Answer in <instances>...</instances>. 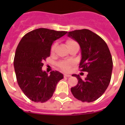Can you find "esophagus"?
Listing matches in <instances>:
<instances>
[{
    "mask_svg": "<svg viewBox=\"0 0 125 125\" xmlns=\"http://www.w3.org/2000/svg\"><path fill=\"white\" fill-rule=\"evenodd\" d=\"M71 75L70 74H64V77H67V78H69V77H71Z\"/></svg>",
    "mask_w": 125,
    "mask_h": 125,
    "instance_id": "1",
    "label": "esophagus"
}]
</instances>
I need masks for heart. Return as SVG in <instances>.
I'll return each instance as SVG.
<instances>
[{
  "label": "heart",
  "mask_w": 125,
  "mask_h": 125,
  "mask_svg": "<svg viewBox=\"0 0 125 125\" xmlns=\"http://www.w3.org/2000/svg\"><path fill=\"white\" fill-rule=\"evenodd\" d=\"M75 43L76 42L74 41L68 40L66 41V45H67V47H68V46H71L72 44H75ZM56 45H57V44L55 43V44H54L52 45V46L51 47L52 52L54 51L55 49H56ZM73 64V63L72 62H71V61H61L59 63V67L62 69V70H63L64 71H68L70 69L71 66H72Z\"/></svg>",
  "instance_id": "1"
}]
</instances>
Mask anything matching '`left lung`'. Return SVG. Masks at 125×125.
<instances>
[{"instance_id": "1", "label": "left lung", "mask_w": 125, "mask_h": 125, "mask_svg": "<svg viewBox=\"0 0 125 125\" xmlns=\"http://www.w3.org/2000/svg\"><path fill=\"white\" fill-rule=\"evenodd\" d=\"M68 37L78 42L81 51L79 68L88 72L83 80L79 75L78 83L71 89L74 96L83 102H93L102 96L110 83L113 60L106 43L101 37L88 29L75 30L68 33Z\"/></svg>"}]
</instances>
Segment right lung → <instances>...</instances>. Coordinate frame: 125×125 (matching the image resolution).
<instances>
[{
	"label": "right lung",
	"instance_id": "1",
	"mask_svg": "<svg viewBox=\"0 0 125 125\" xmlns=\"http://www.w3.org/2000/svg\"><path fill=\"white\" fill-rule=\"evenodd\" d=\"M68 32L45 28L33 30L22 38L15 51L14 66L20 88L29 99L44 103L53 95L63 74L53 71L50 75L42 70L43 61L49 57L54 41Z\"/></svg>",
	"mask_w": 125,
	"mask_h": 125
}]
</instances>
